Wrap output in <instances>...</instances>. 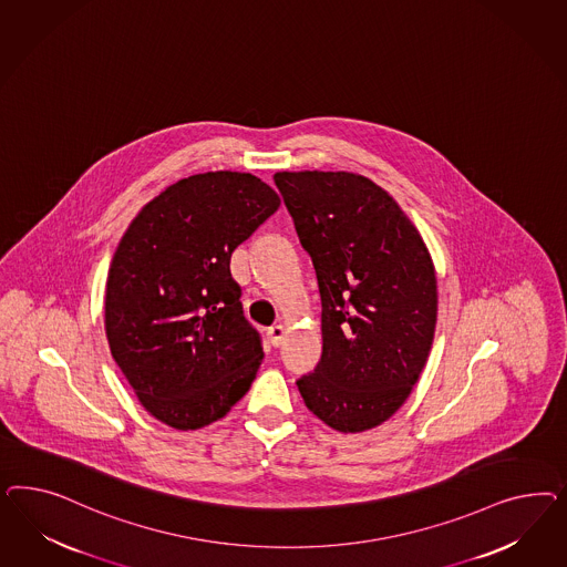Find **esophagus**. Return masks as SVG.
I'll return each mask as SVG.
<instances>
[{
	"mask_svg": "<svg viewBox=\"0 0 567 567\" xmlns=\"http://www.w3.org/2000/svg\"><path fill=\"white\" fill-rule=\"evenodd\" d=\"M285 334H287V330H285V327H280V324H276V327L268 330V339H270V343L275 344V347L282 344Z\"/></svg>",
	"mask_w": 567,
	"mask_h": 567,
	"instance_id": "esophagus-1",
	"label": "esophagus"
}]
</instances>
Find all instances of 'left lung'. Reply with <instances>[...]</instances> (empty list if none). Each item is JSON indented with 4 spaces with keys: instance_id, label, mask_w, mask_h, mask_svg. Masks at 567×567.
Returning <instances> with one entry per match:
<instances>
[{
    "instance_id": "8db88e82",
    "label": "left lung",
    "mask_w": 567,
    "mask_h": 567,
    "mask_svg": "<svg viewBox=\"0 0 567 567\" xmlns=\"http://www.w3.org/2000/svg\"><path fill=\"white\" fill-rule=\"evenodd\" d=\"M322 299V358L297 380L339 432L386 422L422 374L436 328L429 249L395 199L351 172H276Z\"/></svg>"
}]
</instances>
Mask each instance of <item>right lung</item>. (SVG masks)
<instances>
[{
	"mask_svg": "<svg viewBox=\"0 0 567 567\" xmlns=\"http://www.w3.org/2000/svg\"><path fill=\"white\" fill-rule=\"evenodd\" d=\"M280 206L245 172H206L162 190L126 228L105 285L112 358L155 420L204 429L258 374L261 339L230 256Z\"/></svg>",
	"mask_w": 567,
	"mask_h": 567,
	"instance_id": "obj_1",
	"label": "right lung"
}]
</instances>
